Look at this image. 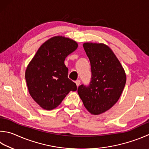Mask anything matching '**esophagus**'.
<instances>
[{"label":"esophagus","mask_w":149,"mask_h":149,"mask_svg":"<svg viewBox=\"0 0 149 149\" xmlns=\"http://www.w3.org/2000/svg\"><path fill=\"white\" fill-rule=\"evenodd\" d=\"M75 83H76V84H77V87H78V86H80V80H78L76 81Z\"/></svg>","instance_id":"esophagus-1"}]
</instances>
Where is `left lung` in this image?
<instances>
[{
    "mask_svg": "<svg viewBox=\"0 0 149 149\" xmlns=\"http://www.w3.org/2000/svg\"><path fill=\"white\" fill-rule=\"evenodd\" d=\"M83 47L90 61L92 75L89 86H80L78 93L89 113L99 115L118 101L127 77L120 61L108 45L87 42Z\"/></svg>",
    "mask_w": 149,
    "mask_h": 149,
    "instance_id": "8db88e82",
    "label": "left lung"
}]
</instances>
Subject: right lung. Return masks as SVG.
Instances as JSON below:
<instances>
[{
	"label": "right lung",
	"mask_w": 149,
	"mask_h": 149,
	"mask_svg": "<svg viewBox=\"0 0 149 149\" xmlns=\"http://www.w3.org/2000/svg\"><path fill=\"white\" fill-rule=\"evenodd\" d=\"M77 47L73 40L54 36L41 45L28 65L25 78L29 92L43 109L56 108L70 91L77 89L68 78V68L64 63Z\"/></svg>",
	"instance_id": "1"
}]
</instances>
